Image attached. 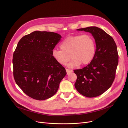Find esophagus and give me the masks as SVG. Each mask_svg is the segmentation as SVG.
I'll return each mask as SVG.
<instances>
[{"mask_svg":"<svg viewBox=\"0 0 128 128\" xmlns=\"http://www.w3.org/2000/svg\"><path fill=\"white\" fill-rule=\"evenodd\" d=\"M66 70L67 74H68V75L70 74V72H72V70H68V69H66Z\"/></svg>","mask_w":128,"mask_h":128,"instance_id":"1","label":"esophagus"}]
</instances>
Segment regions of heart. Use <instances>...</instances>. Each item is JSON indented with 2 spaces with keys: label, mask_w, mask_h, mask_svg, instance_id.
I'll list each match as a JSON object with an SVG mask.
<instances>
[{
  "label": "heart",
  "mask_w": 128,
  "mask_h": 128,
  "mask_svg": "<svg viewBox=\"0 0 128 128\" xmlns=\"http://www.w3.org/2000/svg\"><path fill=\"white\" fill-rule=\"evenodd\" d=\"M61 50L54 49L52 56L60 65H65L72 58L68 64L70 68L79 66L80 64H89L94 56L96 51L95 40L89 34L70 36L60 44ZM71 58H70V56Z\"/></svg>",
  "instance_id": "heart-1"
}]
</instances>
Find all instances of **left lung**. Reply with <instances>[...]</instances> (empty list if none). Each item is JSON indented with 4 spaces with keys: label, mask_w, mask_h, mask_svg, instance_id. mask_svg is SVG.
<instances>
[{
    "label": "left lung",
    "mask_w": 128,
    "mask_h": 128,
    "mask_svg": "<svg viewBox=\"0 0 128 128\" xmlns=\"http://www.w3.org/2000/svg\"><path fill=\"white\" fill-rule=\"evenodd\" d=\"M91 33L96 44V51L92 61L85 68L74 70L77 78L76 90L88 98L101 95L111 86L115 77L118 54L113 38L96 26L77 30Z\"/></svg>",
    "instance_id": "8db88e82"
}]
</instances>
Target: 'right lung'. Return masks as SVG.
Returning a JSON list of instances; mask_svg holds the SVG:
<instances>
[{
    "label": "right lung",
    "instance_id": "1",
    "mask_svg": "<svg viewBox=\"0 0 128 128\" xmlns=\"http://www.w3.org/2000/svg\"><path fill=\"white\" fill-rule=\"evenodd\" d=\"M61 38L54 32L35 31L18 42L13 56V76L28 96L42 100L56 93L66 72L53 58L52 52Z\"/></svg>",
    "mask_w": 128,
    "mask_h": 128
}]
</instances>
